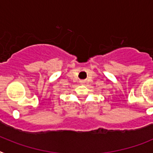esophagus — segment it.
Instances as JSON below:
<instances>
[{
  "mask_svg": "<svg viewBox=\"0 0 153 153\" xmlns=\"http://www.w3.org/2000/svg\"><path fill=\"white\" fill-rule=\"evenodd\" d=\"M82 83H85V82H84V81H82Z\"/></svg>",
  "mask_w": 153,
  "mask_h": 153,
  "instance_id": "esophagus-1",
  "label": "esophagus"
}]
</instances>
